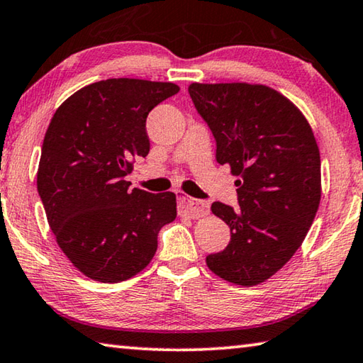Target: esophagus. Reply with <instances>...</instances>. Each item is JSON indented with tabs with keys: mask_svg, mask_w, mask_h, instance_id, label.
I'll list each match as a JSON object with an SVG mask.
<instances>
[{
	"mask_svg": "<svg viewBox=\"0 0 363 363\" xmlns=\"http://www.w3.org/2000/svg\"><path fill=\"white\" fill-rule=\"evenodd\" d=\"M178 212L189 218H199L208 213V206L206 202L189 198V196H178Z\"/></svg>",
	"mask_w": 363,
	"mask_h": 363,
	"instance_id": "1",
	"label": "esophagus"
}]
</instances>
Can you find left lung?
Here are the masks:
<instances>
[{"mask_svg": "<svg viewBox=\"0 0 363 363\" xmlns=\"http://www.w3.org/2000/svg\"><path fill=\"white\" fill-rule=\"evenodd\" d=\"M217 142V162L239 177L238 204L213 202L230 226L208 269L238 285L264 282L300 249L320 202V155L301 111L266 86L228 82L188 87Z\"/></svg>", "mask_w": 363, "mask_h": 363, "instance_id": "8db88e82", "label": "left lung"}]
</instances>
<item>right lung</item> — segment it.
<instances>
[{
  "label": "right lung",
  "mask_w": 363,
  "mask_h": 363,
  "mask_svg": "<svg viewBox=\"0 0 363 363\" xmlns=\"http://www.w3.org/2000/svg\"><path fill=\"white\" fill-rule=\"evenodd\" d=\"M172 82L106 79L57 108L44 135L38 193L62 252L82 274L118 284L155 257L177 217L174 193L130 189L132 159L150 152L146 118L175 95Z\"/></svg>",
  "instance_id": "add662e5"
}]
</instances>
